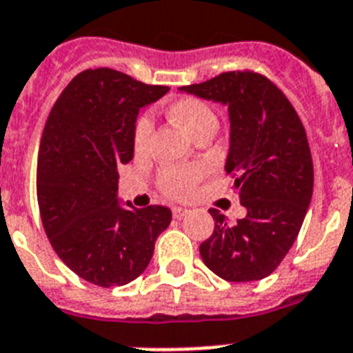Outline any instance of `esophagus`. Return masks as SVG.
Instances as JSON below:
<instances>
[{"label": "esophagus", "mask_w": 353, "mask_h": 353, "mask_svg": "<svg viewBox=\"0 0 353 353\" xmlns=\"http://www.w3.org/2000/svg\"><path fill=\"white\" fill-rule=\"evenodd\" d=\"M188 212H189V209H185V208H173V216L176 218V220H180V218L185 216Z\"/></svg>", "instance_id": "1"}]
</instances>
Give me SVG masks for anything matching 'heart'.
<instances>
[{
    "label": "heart",
    "mask_w": 353,
    "mask_h": 353,
    "mask_svg": "<svg viewBox=\"0 0 353 353\" xmlns=\"http://www.w3.org/2000/svg\"><path fill=\"white\" fill-rule=\"evenodd\" d=\"M171 117L174 122L188 131L189 135L194 137L200 130L205 126H216V115L208 104L194 97L176 99L170 106ZM151 131H153V121L150 113H144L137 119L135 131H133V144L137 151H142L148 148ZM202 176V170L196 165H183V168H168L160 173L159 182L160 188L165 194L173 198H188L193 193L198 179Z\"/></svg>",
    "instance_id": "b5f03b06"
}]
</instances>
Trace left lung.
I'll return each instance as SVG.
<instances>
[{
    "mask_svg": "<svg viewBox=\"0 0 353 353\" xmlns=\"http://www.w3.org/2000/svg\"><path fill=\"white\" fill-rule=\"evenodd\" d=\"M180 92L229 110L225 171L247 211L229 223L225 214L209 209L214 231L200 245L203 263L225 281L267 278L294 245L312 200L305 128L283 92L254 72H225Z\"/></svg>",
    "mask_w": 353,
    "mask_h": 353,
    "instance_id": "left-lung-1",
    "label": "left lung"
}]
</instances>
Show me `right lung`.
I'll return each mask as SVG.
<instances>
[{
  "label": "right lung",
  "instance_id": "1",
  "mask_svg": "<svg viewBox=\"0 0 353 353\" xmlns=\"http://www.w3.org/2000/svg\"><path fill=\"white\" fill-rule=\"evenodd\" d=\"M168 92L117 70H84L63 90L43 130L37 157L43 227L66 267L99 287L139 278L171 223L168 208L122 202L117 171L133 159L141 108Z\"/></svg>",
  "mask_w": 353,
  "mask_h": 353
}]
</instances>
